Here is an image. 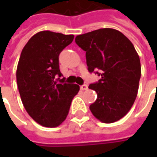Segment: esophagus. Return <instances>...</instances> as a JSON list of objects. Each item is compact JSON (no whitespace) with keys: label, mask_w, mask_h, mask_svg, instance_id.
<instances>
[{"label":"esophagus","mask_w":157,"mask_h":157,"mask_svg":"<svg viewBox=\"0 0 157 157\" xmlns=\"http://www.w3.org/2000/svg\"><path fill=\"white\" fill-rule=\"evenodd\" d=\"M80 88H81L82 91H86V90H87V89H88V86L84 84V85L81 86H80Z\"/></svg>","instance_id":"obj_1"}]
</instances>
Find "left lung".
Instances as JSON below:
<instances>
[{
    "mask_svg": "<svg viewBox=\"0 0 157 157\" xmlns=\"http://www.w3.org/2000/svg\"><path fill=\"white\" fill-rule=\"evenodd\" d=\"M75 40L86 51L89 72L101 76L88 86L98 94L90 105L91 112L102 123L118 121L130 110L138 93L141 66L134 45L113 29L86 33L76 36Z\"/></svg>",
    "mask_w": 157,
    "mask_h": 157,
    "instance_id": "left-lung-1",
    "label": "left lung"
}]
</instances>
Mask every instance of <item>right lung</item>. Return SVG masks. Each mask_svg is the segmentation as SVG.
I'll list each match as a JSON object with an SVG mask.
<instances>
[{
	"instance_id": "1",
	"label": "right lung",
	"mask_w": 157,
	"mask_h": 157,
	"mask_svg": "<svg viewBox=\"0 0 157 157\" xmlns=\"http://www.w3.org/2000/svg\"><path fill=\"white\" fill-rule=\"evenodd\" d=\"M74 35L42 31L22 48L17 68V83L22 104L30 117L45 127L65 121L80 86L65 83L59 55L71 44Z\"/></svg>"
}]
</instances>
